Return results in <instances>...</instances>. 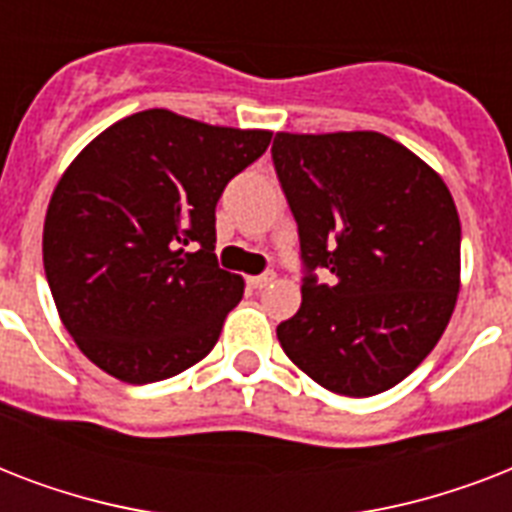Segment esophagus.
<instances>
[{
    "label": "esophagus",
    "instance_id": "esophagus-1",
    "mask_svg": "<svg viewBox=\"0 0 512 512\" xmlns=\"http://www.w3.org/2000/svg\"><path fill=\"white\" fill-rule=\"evenodd\" d=\"M271 281H273V273L268 271V273H260V276H249L247 284H249V287H252V289H263V287H268Z\"/></svg>",
    "mask_w": 512,
    "mask_h": 512
}]
</instances>
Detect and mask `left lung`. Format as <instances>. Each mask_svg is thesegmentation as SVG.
<instances>
[{
    "instance_id": "1",
    "label": "left lung",
    "mask_w": 512,
    "mask_h": 512,
    "mask_svg": "<svg viewBox=\"0 0 512 512\" xmlns=\"http://www.w3.org/2000/svg\"><path fill=\"white\" fill-rule=\"evenodd\" d=\"M271 156L303 260V303L276 327L281 348L321 388L377 396L422 364L452 319L462 241L452 193L380 132H279Z\"/></svg>"
}]
</instances>
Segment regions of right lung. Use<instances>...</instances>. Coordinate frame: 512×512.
Listing matches in <instances>:
<instances>
[{"instance_id":"1","label":"right lung","mask_w":512,"mask_h":512,"mask_svg":"<svg viewBox=\"0 0 512 512\" xmlns=\"http://www.w3.org/2000/svg\"><path fill=\"white\" fill-rule=\"evenodd\" d=\"M268 143L265 130L151 108L111 124L71 162L44 217V273L92 364L146 385L215 348L244 295V281L217 265V199Z\"/></svg>"}]
</instances>
